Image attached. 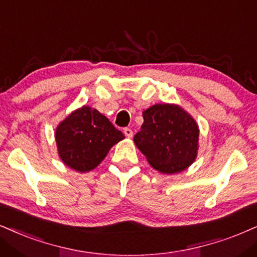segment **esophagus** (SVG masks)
Here are the masks:
<instances>
[{
    "label": "esophagus",
    "mask_w": 257,
    "mask_h": 257,
    "mask_svg": "<svg viewBox=\"0 0 257 257\" xmlns=\"http://www.w3.org/2000/svg\"><path fill=\"white\" fill-rule=\"evenodd\" d=\"M123 133H124V135L128 139H132L133 138V131H132L131 128H124V129H123Z\"/></svg>",
    "instance_id": "1"
}]
</instances>
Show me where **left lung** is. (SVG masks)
Returning a JSON list of instances; mask_svg holds the SVG:
<instances>
[{"mask_svg":"<svg viewBox=\"0 0 257 257\" xmlns=\"http://www.w3.org/2000/svg\"><path fill=\"white\" fill-rule=\"evenodd\" d=\"M141 131L134 142L151 166L164 174L183 172L193 164L199 148V128L177 104H154L142 112Z\"/></svg>","mask_w":257,"mask_h":257,"instance_id":"obj_1","label":"left lung"}]
</instances>
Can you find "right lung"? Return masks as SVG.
Returning <instances> with one entry per match:
<instances>
[{
	"instance_id": "add662e5",
	"label": "right lung",
	"mask_w": 257,
	"mask_h": 257,
	"mask_svg": "<svg viewBox=\"0 0 257 257\" xmlns=\"http://www.w3.org/2000/svg\"><path fill=\"white\" fill-rule=\"evenodd\" d=\"M58 154L67 167L79 173L92 171L124 135L98 110L76 109L56 129Z\"/></svg>"
}]
</instances>
